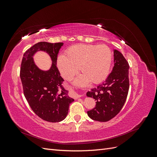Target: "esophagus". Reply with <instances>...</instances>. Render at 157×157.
Wrapping results in <instances>:
<instances>
[{
  "label": "esophagus",
  "instance_id": "obj_1",
  "mask_svg": "<svg viewBox=\"0 0 157 157\" xmlns=\"http://www.w3.org/2000/svg\"><path fill=\"white\" fill-rule=\"evenodd\" d=\"M73 94H74V98H75V99H78V98H79L82 96V95H80V94H76V93H75V92L73 93Z\"/></svg>",
  "mask_w": 157,
  "mask_h": 157
}]
</instances>
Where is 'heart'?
Instances as JSON below:
<instances>
[{
  "label": "heart",
  "mask_w": 157,
  "mask_h": 157,
  "mask_svg": "<svg viewBox=\"0 0 157 157\" xmlns=\"http://www.w3.org/2000/svg\"><path fill=\"white\" fill-rule=\"evenodd\" d=\"M112 52L105 45L77 44L70 47L66 56L58 57L60 73L66 80H71L78 72L82 73L75 83L84 86L90 81L96 84L105 78L110 71Z\"/></svg>",
  "instance_id": "b5f03b06"
}]
</instances>
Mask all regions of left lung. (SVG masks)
Masks as SVG:
<instances>
[{"instance_id": "1", "label": "left lung", "mask_w": 157, "mask_h": 157, "mask_svg": "<svg viewBox=\"0 0 157 157\" xmlns=\"http://www.w3.org/2000/svg\"><path fill=\"white\" fill-rule=\"evenodd\" d=\"M114 67L102 84L86 93L96 101L95 108L87 112L92 120L107 122L120 112L129 90V64L117 50H114Z\"/></svg>"}]
</instances>
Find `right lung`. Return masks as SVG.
<instances>
[{"label": "right lung", "instance_id": "obj_1", "mask_svg": "<svg viewBox=\"0 0 157 157\" xmlns=\"http://www.w3.org/2000/svg\"><path fill=\"white\" fill-rule=\"evenodd\" d=\"M63 42H40L31 46L23 54L20 69L23 94L32 110L44 121L58 122L67 117L70 103L74 99L62 86L63 78L57 67V57ZM43 51L51 57L50 70L43 71L36 65L33 56Z\"/></svg>", "mask_w": 157, "mask_h": 157}]
</instances>
